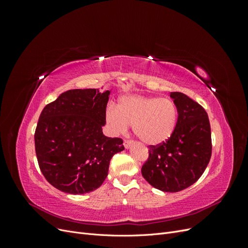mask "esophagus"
<instances>
[{
	"label": "esophagus",
	"mask_w": 248,
	"mask_h": 248,
	"mask_svg": "<svg viewBox=\"0 0 248 248\" xmlns=\"http://www.w3.org/2000/svg\"><path fill=\"white\" fill-rule=\"evenodd\" d=\"M131 144H132V140H124L123 145H124V147H125L126 149H128V148L131 146Z\"/></svg>",
	"instance_id": "esophagus-1"
}]
</instances>
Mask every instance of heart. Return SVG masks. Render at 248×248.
<instances>
[{
	"mask_svg": "<svg viewBox=\"0 0 248 248\" xmlns=\"http://www.w3.org/2000/svg\"><path fill=\"white\" fill-rule=\"evenodd\" d=\"M178 120V109L170 99L139 94L125 95L118 106L108 104L106 121L115 136H122L132 124L133 132L146 145L156 146L170 139Z\"/></svg>",
	"mask_w": 248,
	"mask_h": 248,
	"instance_id": "heart-1",
	"label": "heart"
}]
</instances>
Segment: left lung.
<instances>
[{"mask_svg":"<svg viewBox=\"0 0 248 248\" xmlns=\"http://www.w3.org/2000/svg\"><path fill=\"white\" fill-rule=\"evenodd\" d=\"M178 109L176 128L162 144L149 146L141 175L149 184L166 192H177L196 183L212 154L211 127L205 108L188 96L171 92Z\"/></svg>","mask_w":248,"mask_h":248,"instance_id":"left-lung-1","label":"left lung"}]
</instances>
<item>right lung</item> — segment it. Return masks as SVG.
Masks as SVG:
<instances>
[{
  "mask_svg": "<svg viewBox=\"0 0 248 248\" xmlns=\"http://www.w3.org/2000/svg\"><path fill=\"white\" fill-rule=\"evenodd\" d=\"M109 91L68 90L41 111L35 130L40 170L57 189L93 191L108 174L109 161L124 150L123 140L102 132Z\"/></svg>",
  "mask_w": 248,
  "mask_h": 248,
  "instance_id": "right-lung-1",
  "label": "right lung"
}]
</instances>
